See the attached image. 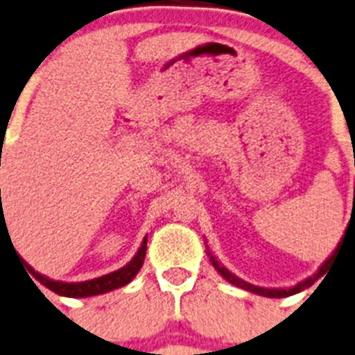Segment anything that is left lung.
<instances>
[{"mask_svg":"<svg viewBox=\"0 0 355 355\" xmlns=\"http://www.w3.org/2000/svg\"><path fill=\"white\" fill-rule=\"evenodd\" d=\"M341 243V242H339ZM339 247V245H338ZM338 252V249H336L334 252H332V256H329L327 260L321 263V267L318 269V272L312 274L311 278H306L303 279V282H300L297 285H294V287H288V288H265V287H256V285H251V284H247V282H243L242 278H238V276H234L231 270H227L225 267H223L222 263H220L216 258H214L213 254H211V251L207 249V254H209V261L213 263V267L216 270H218L220 274H222L223 278L227 279L229 284L234 285V287H240L243 288V291H249V293H254V294H260V296H267V297H287V296H293V294H297V293H302V291H305V288H309L311 285H314V282H318V279L323 276L324 272H327V269H329V263L330 260L334 258V254Z\"/></svg>","mask_w":355,"mask_h":355,"instance_id":"1","label":"left lung"}]
</instances>
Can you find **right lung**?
Returning a JSON list of instances; mask_svg holds the SVG:
<instances>
[{"instance_id": "add662e5", "label": "right lung", "mask_w": 355, "mask_h": 355, "mask_svg": "<svg viewBox=\"0 0 355 355\" xmlns=\"http://www.w3.org/2000/svg\"><path fill=\"white\" fill-rule=\"evenodd\" d=\"M146 243H148V236L142 240L141 247L137 254L133 256L132 261L126 263L122 269L113 270V272L106 274V276H101V278L88 279V282H79V284H64V282H55V279H50L43 274L35 272L28 265V270L34 276L41 285H44L46 288L53 291L59 296H67V297H88V296H97V294L110 293V291H115L119 287H124L132 282L137 276V272L141 270L142 263H144L146 258Z\"/></svg>"}]
</instances>
